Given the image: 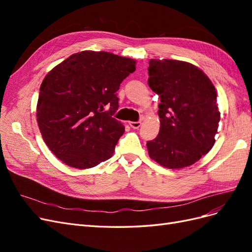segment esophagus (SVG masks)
<instances>
[{
	"instance_id": "1",
	"label": "esophagus",
	"mask_w": 252,
	"mask_h": 252,
	"mask_svg": "<svg viewBox=\"0 0 252 252\" xmlns=\"http://www.w3.org/2000/svg\"><path fill=\"white\" fill-rule=\"evenodd\" d=\"M129 125H130L132 128H139L142 125L141 121H136V122H129Z\"/></svg>"
}]
</instances>
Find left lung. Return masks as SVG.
<instances>
[{
  "label": "left lung",
  "instance_id": "obj_1",
  "mask_svg": "<svg viewBox=\"0 0 252 252\" xmlns=\"http://www.w3.org/2000/svg\"><path fill=\"white\" fill-rule=\"evenodd\" d=\"M148 85L158 104L159 132L147 142L149 157L167 168L199 161L215 144L220 112L211 81L194 65L177 60H150Z\"/></svg>",
  "mask_w": 252,
  "mask_h": 252
}]
</instances>
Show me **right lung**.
<instances>
[{
	"mask_svg": "<svg viewBox=\"0 0 252 252\" xmlns=\"http://www.w3.org/2000/svg\"><path fill=\"white\" fill-rule=\"evenodd\" d=\"M135 61L106 51L74 53L43 80L36 121L49 149L63 163L91 168L111 158L125 131L113 118L120 84Z\"/></svg>",
	"mask_w": 252,
	"mask_h": 252,
	"instance_id": "1",
	"label": "right lung"
}]
</instances>
